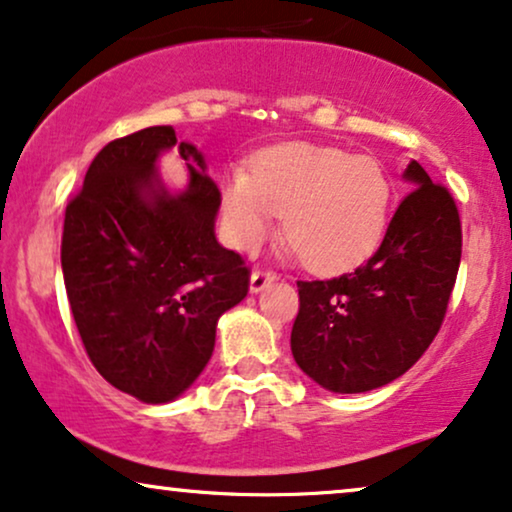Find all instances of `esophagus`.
<instances>
[{"label":"esophagus","mask_w":512,"mask_h":512,"mask_svg":"<svg viewBox=\"0 0 512 512\" xmlns=\"http://www.w3.org/2000/svg\"><path fill=\"white\" fill-rule=\"evenodd\" d=\"M276 281V274L269 269H255L250 274V293H260L269 286V283Z\"/></svg>","instance_id":"esophagus-1"}]
</instances>
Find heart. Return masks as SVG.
Listing matches in <instances>:
<instances>
[{"mask_svg":"<svg viewBox=\"0 0 512 512\" xmlns=\"http://www.w3.org/2000/svg\"><path fill=\"white\" fill-rule=\"evenodd\" d=\"M392 181L380 160L335 146L283 144L257 160L255 174L234 167L222 186L226 234L257 248L278 217L309 269L335 274L359 267L383 243Z\"/></svg>","mask_w":512,"mask_h":512,"instance_id":"heart-1","label":"heart"}]
</instances>
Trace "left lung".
<instances>
[{"label":"left lung","instance_id":"8db88e82","mask_svg":"<svg viewBox=\"0 0 512 512\" xmlns=\"http://www.w3.org/2000/svg\"><path fill=\"white\" fill-rule=\"evenodd\" d=\"M411 193L366 264L331 281H297L290 333L297 366L323 390L359 394L404 375L435 340L461 264L451 193L411 160Z\"/></svg>","mask_w":512,"mask_h":512}]
</instances>
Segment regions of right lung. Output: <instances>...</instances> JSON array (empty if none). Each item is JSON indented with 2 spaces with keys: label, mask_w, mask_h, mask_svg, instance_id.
Masks as SVG:
<instances>
[{
  "label": "right lung",
  "mask_w": 512,
  "mask_h": 512,
  "mask_svg": "<svg viewBox=\"0 0 512 512\" xmlns=\"http://www.w3.org/2000/svg\"><path fill=\"white\" fill-rule=\"evenodd\" d=\"M177 147L190 184L170 192L159 155ZM170 125L103 146L66 208L61 267L89 359L144 404L181 397L208 366L217 321L248 295L250 271L219 245L217 184Z\"/></svg>",
  "instance_id": "1"
}]
</instances>
